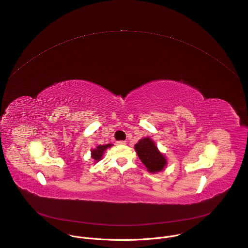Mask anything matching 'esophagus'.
Here are the masks:
<instances>
[{
	"instance_id": "esophagus-1",
	"label": "esophagus",
	"mask_w": 248,
	"mask_h": 248,
	"mask_svg": "<svg viewBox=\"0 0 248 248\" xmlns=\"http://www.w3.org/2000/svg\"><path fill=\"white\" fill-rule=\"evenodd\" d=\"M126 142L124 141V140H120V141H117V144L118 145H124Z\"/></svg>"
}]
</instances>
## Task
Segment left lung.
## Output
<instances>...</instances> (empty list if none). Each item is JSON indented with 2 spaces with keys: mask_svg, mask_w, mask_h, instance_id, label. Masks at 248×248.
I'll return each mask as SVG.
<instances>
[{
  "mask_svg": "<svg viewBox=\"0 0 248 248\" xmlns=\"http://www.w3.org/2000/svg\"><path fill=\"white\" fill-rule=\"evenodd\" d=\"M140 159L150 173L163 171L167 166L166 156L158 149L155 142L150 138H144L134 145Z\"/></svg>",
  "mask_w": 248,
  "mask_h": 248,
  "instance_id": "1",
  "label": "left lung"
}]
</instances>
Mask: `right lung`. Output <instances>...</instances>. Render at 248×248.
I'll list each match as a JSON object with an SVG mask.
<instances>
[{
    "label": "right lung",
    "instance_id": "right-lung-1",
    "mask_svg": "<svg viewBox=\"0 0 248 248\" xmlns=\"http://www.w3.org/2000/svg\"><path fill=\"white\" fill-rule=\"evenodd\" d=\"M111 146H112V144L108 143V144H105V145H97L96 148L92 149L91 150V157L94 159V161L99 162L102 159V157H103L105 151L108 148L111 147Z\"/></svg>",
    "mask_w": 248,
    "mask_h": 248
}]
</instances>
